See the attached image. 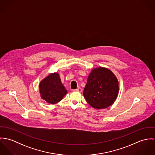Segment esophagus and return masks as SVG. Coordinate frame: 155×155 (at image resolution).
Returning a JSON list of instances; mask_svg holds the SVG:
<instances>
[{
    "label": "esophagus",
    "mask_w": 155,
    "mask_h": 155,
    "mask_svg": "<svg viewBox=\"0 0 155 155\" xmlns=\"http://www.w3.org/2000/svg\"><path fill=\"white\" fill-rule=\"evenodd\" d=\"M76 91H78V92H81L82 91V89L81 88L79 87V88H78L76 89Z\"/></svg>",
    "instance_id": "34e87169"
}]
</instances>
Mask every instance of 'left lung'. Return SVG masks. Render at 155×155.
Segmentation results:
<instances>
[{"instance_id": "obj_1", "label": "left lung", "mask_w": 155, "mask_h": 155, "mask_svg": "<svg viewBox=\"0 0 155 155\" xmlns=\"http://www.w3.org/2000/svg\"><path fill=\"white\" fill-rule=\"evenodd\" d=\"M118 92V81L114 74L106 68L99 67L89 74L83 94L91 107L103 109L114 102Z\"/></svg>"}]
</instances>
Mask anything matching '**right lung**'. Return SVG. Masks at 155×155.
I'll return each instance as SVG.
<instances>
[{
    "label": "right lung",
    "instance_id": "obj_1",
    "mask_svg": "<svg viewBox=\"0 0 155 155\" xmlns=\"http://www.w3.org/2000/svg\"><path fill=\"white\" fill-rule=\"evenodd\" d=\"M41 95L42 99L50 104L60 101L67 92L61 83L58 73H51L42 80L39 85Z\"/></svg>",
    "mask_w": 155,
    "mask_h": 155
}]
</instances>
